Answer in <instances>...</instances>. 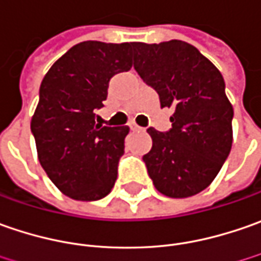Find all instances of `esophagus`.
<instances>
[{
  "instance_id": "obj_1",
  "label": "esophagus",
  "mask_w": 261,
  "mask_h": 261,
  "mask_svg": "<svg viewBox=\"0 0 261 261\" xmlns=\"http://www.w3.org/2000/svg\"><path fill=\"white\" fill-rule=\"evenodd\" d=\"M128 127H130V130H131V131H139V130H141V127H140V125H137L136 122H130V124H128Z\"/></svg>"
}]
</instances>
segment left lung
<instances>
[{
  "label": "left lung",
  "instance_id": "8db88e82",
  "mask_svg": "<svg viewBox=\"0 0 261 261\" xmlns=\"http://www.w3.org/2000/svg\"><path fill=\"white\" fill-rule=\"evenodd\" d=\"M134 69L173 108L172 128H147L151 150L143 156L159 192L170 198L196 195L218 175L232 144L234 110L218 69L182 40L134 43Z\"/></svg>",
  "mask_w": 261,
  "mask_h": 261
}]
</instances>
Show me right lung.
<instances>
[{
    "label": "right lung",
    "instance_id": "1",
    "mask_svg": "<svg viewBox=\"0 0 261 261\" xmlns=\"http://www.w3.org/2000/svg\"><path fill=\"white\" fill-rule=\"evenodd\" d=\"M134 43L82 41L43 77L32 118L41 167L69 198L98 201L111 192L128 127L95 122L114 75L133 66Z\"/></svg>",
    "mask_w": 261,
    "mask_h": 261
}]
</instances>
